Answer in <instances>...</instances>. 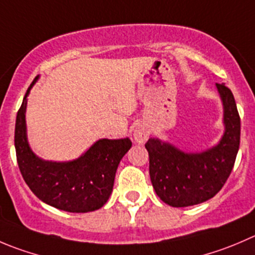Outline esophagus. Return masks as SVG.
<instances>
[{"instance_id":"34e87169","label":"esophagus","mask_w":255,"mask_h":255,"mask_svg":"<svg viewBox=\"0 0 255 255\" xmlns=\"http://www.w3.org/2000/svg\"><path fill=\"white\" fill-rule=\"evenodd\" d=\"M148 135H149V129L145 126L138 125L133 129V138L139 144H142V143H144L148 139Z\"/></svg>"}]
</instances>
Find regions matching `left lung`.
I'll return each mask as SVG.
<instances>
[{
    "mask_svg": "<svg viewBox=\"0 0 255 255\" xmlns=\"http://www.w3.org/2000/svg\"><path fill=\"white\" fill-rule=\"evenodd\" d=\"M223 105L224 132L219 142L202 152H185L172 143L149 138L150 182L170 207H189L213 198L228 179L241 142V118L232 91L217 83Z\"/></svg>",
    "mask_w": 255,
    "mask_h": 255,
    "instance_id": "8db88e82",
    "label": "left lung"
}]
</instances>
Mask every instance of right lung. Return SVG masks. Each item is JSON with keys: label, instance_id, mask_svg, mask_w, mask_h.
Masks as SVG:
<instances>
[{"label": "right lung", "instance_id": "obj_1", "mask_svg": "<svg viewBox=\"0 0 255 255\" xmlns=\"http://www.w3.org/2000/svg\"><path fill=\"white\" fill-rule=\"evenodd\" d=\"M37 80L38 76L27 90L16 117L14 147L22 177L34 196L48 206L71 213L97 211L107 203L118 164L132 142L129 138H102L73 160L39 158L29 147L26 126L27 97Z\"/></svg>", "mask_w": 255, "mask_h": 255}]
</instances>
